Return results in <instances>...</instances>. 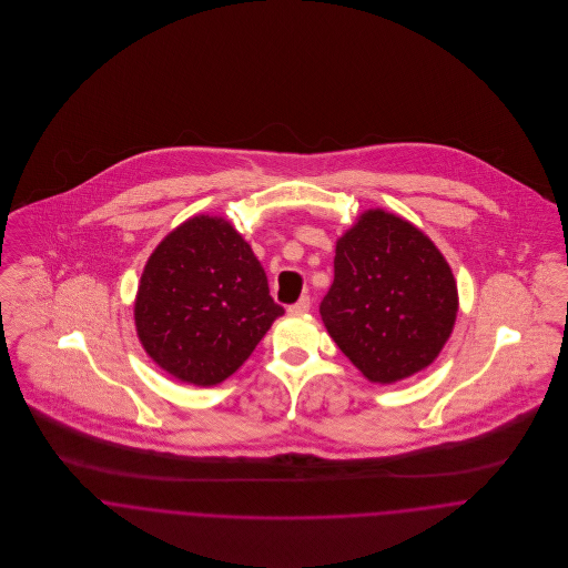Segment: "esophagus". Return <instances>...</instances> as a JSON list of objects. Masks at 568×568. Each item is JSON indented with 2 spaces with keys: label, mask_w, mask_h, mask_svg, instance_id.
<instances>
[{
  "label": "esophagus",
  "mask_w": 568,
  "mask_h": 568,
  "mask_svg": "<svg viewBox=\"0 0 568 568\" xmlns=\"http://www.w3.org/2000/svg\"><path fill=\"white\" fill-rule=\"evenodd\" d=\"M308 311H311V295H302L293 306H288V313H293V315H302Z\"/></svg>",
  "instance_id": "1"
}]
</instances>
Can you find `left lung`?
Returning <instances> with one entry per match:
<instances>
[{
    "label": "left lung",
    "mask_w": 568,
    "mask_h": 568,
    "mask_svg": "<svg viewBox=\"0 0 568 568\" xmlns=\"http://www.w3.org/2000/svg\"><path fill=\"white\" fill-rule=\"evenodd\" d=\"M320 313L338 349L372 383L389 385L437 358L457 317V286L417 227L369 210L336 243Z\"/></svg>",
    "instance_id": "8db88e82"
}]
</instances>
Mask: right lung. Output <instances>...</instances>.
Segmentation results:
<instances>
[{
  "label": "right lung",
  "instance_id": "obj_1",
  "mask_svg": "<svg viewBox=\"0 0 568 568\" xmlns=\"http://www.w3.org/2000/svg\"><path fill=\"white\" fill-rule=\"evenodd\" d=\"M284 313L251 246L225 219L194 216L149 257L135 325L149 356L183 383L232 376Z\"/></svg>",
  "mask_w": 568,
  "mask_h": 568
}]
</instances>
